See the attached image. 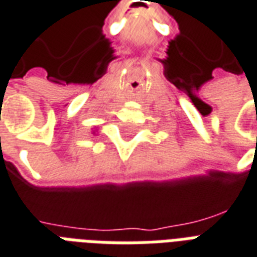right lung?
<instances>
[{
    "label": "right lung",
    "instance_id": "add662e5",
    "mask_svg": "<svg viewBox=\"0 0 257 257\" xmlns=\"http://www.w3.org/2000/svg\"><path fill=\"white\" fill-rule=\"evenodd\" d=\"M93 133H95V132H93Z\"/></svg>",
    "mask_w": 257,
    "mask_h": 257
}]
</instances>
